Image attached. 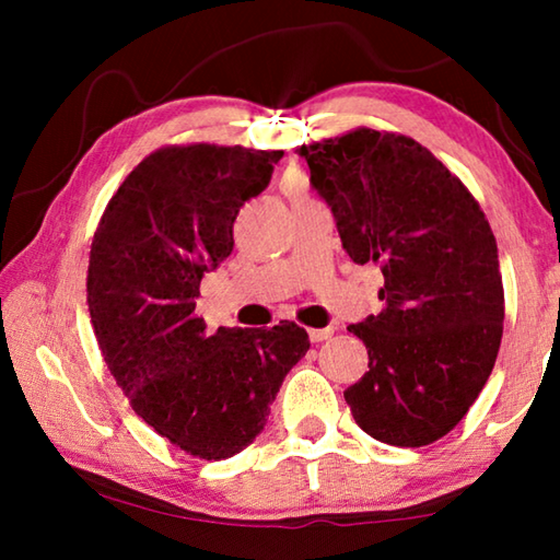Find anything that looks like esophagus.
I'll return each mask as SVG.
<instances>
[{
    "label": "esophagus",
    "mask_w": 560,
    "mask_h": 560,
    "mask_svg": "<svg viewBox=\"0 0 560 560\" xmlns=\"http://www.w3.org/2000/svg\"><path fill=\"white\" fill-rule=\"evenodd\" d=\"M330 336H334V328H308L311 343H320V340H326Z\"/></svg>",
    "instance_id": "34e87169"
}]
</instances>
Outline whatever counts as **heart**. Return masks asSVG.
<instances>
[{"mask_svg": "<svg viewBox=\"0 0 560 560\" xmlns=\"http://www.w3.org/2000/svg\"><path fill=\"white\" fill-rule=\"evenodd\" d=\"M281 187H283V192H287V195L291 197V202L308 200V197H311V189H308V179H306V175H303V173H296V170H293V173H289V175H283V179H281Z\"/></svg>", "mask_w": 560, "mask_h": 560, "instance_id": "heart-1", "label": "heart"}]
</instances>
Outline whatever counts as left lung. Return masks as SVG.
Masks as SVG:
<instances>
[{
	"label": "left lung",
	"mask_w": 560,
	"mask_h": 560,
	"mask_svg": "<svg viewBox=\"0 0 560 560\" xmlns=\"http://www.w3.org/2000/svg\"><path fill=\"white\" fill-rule=\"evenodd\" d=\"M355 264H381L385 308L348 330L368 373L346 402L358 428L424 447L459 424L489 381L504 334V283L487 214L428 148L355 128L296 148Z\"/></svg>",
	"instance_id": "1"
}]
</instances>
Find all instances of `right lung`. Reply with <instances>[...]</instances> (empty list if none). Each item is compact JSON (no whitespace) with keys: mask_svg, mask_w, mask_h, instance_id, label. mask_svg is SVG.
<instances>
[{"mask_svg":"<svg viewBox=\"0 0 560 560\" xmlns=\"http://www.w3.org/2000/svg\"><path fill=\"white\" fill-rule=\"evenodd\" d=\"M281 155L158 148L93 234L86 299L101 355L136 415L189 457L220 462L249 447L311 346L293 320L210 334L195 314L202 277L232 254L240 207L269 185Z\"/></svg>","mask_w":560,"mask_h":560,"instance_id":"add662e5","label":"right lung"}]
</instances>
